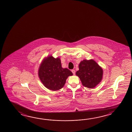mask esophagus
I'll use <instances>...</instances> for the list:
<instances>
[{
  "label": "esophagus",
  "mask_w": 132,
  "mask_h": 132,
  "mask_svg": "<svg viewBox=\"0 0 132 132\" xmlns=\"http://www.w3.org/2000/svg\"><path fill=\"white\" fill-rule=\"evenodd\" d=\"M72 72L73 75H75V70H72Z\"/></svg>",
  "instance_id": "esophagus-1"
}]
</instances>
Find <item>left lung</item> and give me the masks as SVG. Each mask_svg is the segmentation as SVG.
<instances>
[{
    "label": "left lung",
    "instance_id": "8db88e82",
    "mask_svg": "<svg viewBox=\"0 0 132 132\" xmlns=\"http://www.w3.org/2000/svg\"><path fill=\"white\" fill-rule=\"evenodd\" d=\"M79 68L76 75L79 77L84 86L94 88L102 80L103 69L94 60H82L79 64Z\"/></svg>",
    "mask_w": 132,
    "mask_h": 132
}]
</instances>
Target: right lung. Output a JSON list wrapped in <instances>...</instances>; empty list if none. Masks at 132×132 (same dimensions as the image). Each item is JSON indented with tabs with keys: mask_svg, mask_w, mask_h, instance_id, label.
Listing matches in <instances>:
<instances>
[{
	"mask_svg": "<svg viewBox=\"0 0 132 132\" xmlns=\"http://www.w3.org/2000/svg\"><path fill=\"white\" fill-rule=\"evenodd\" d=\"M73 75L67 68L62 67L60 57L48 56L42 60L38 70V77L46 88L57 91L64 86L66 80Z\"/></svg>",
	"mask_w": 132,
	"mask_h": 132,
	"instance_id": "obj_1",
	"label": "right lung"
}]
</instances>
